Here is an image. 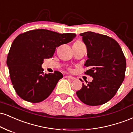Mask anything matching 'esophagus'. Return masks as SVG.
<instances>
[{"label": "esophagus", "mask_w": 133, "mask_h": 133, "mask_svg": "<svg viewBox=\"0 0 133 133\" xmlns=\"http://www.w3.org/2000/svg\"><path fill=\"white\" fill-rule=\"evenodd\" d=\"M65 77H66V78H68V79H71V80H74V79H76V78L73 77V76H71V75H66V76H65Z\"/></svg>", "instance_id": "esophagus-1"}]
</instances>
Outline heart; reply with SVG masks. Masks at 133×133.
Listing matches in <instances>:
<instances>
[{"label":"heart","mask_w":133,"mask_h":133,"mask_svg":"<svg viewBox=\"0 0 133 133\" xmlns=\"http://www.w3.org/2000/svg\"><path fill=\"white\" fill-rule=\"evenodd\" d=\"M82 43H83L82 41H79V40H78V41L75 42L74 43V44H82Z\"/></svg>","instance_id":"b5f03b06"}]
</instances>
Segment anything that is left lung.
Masks as SVG:
<instances>
[{"instance_id":"left-lung-1","label":"left lung","mask_w":133,"mask_h":133,"mask_svg":"<svg viewBox=\"0 0 133 133\" xmlns=\"http://www.w3.org/2000/svg\"><path fill=\"white\" fill-rule=\"evenodd\" d=\"M80 35L87 46L88 58L85 66L89 69L85 73L93 79L87 85L83 83L76 93L87 105H101L116 95L124 81L125 57L118 42L111 37L92 32Z\"/></svg>"}]
</instances>
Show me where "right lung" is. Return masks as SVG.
<instances>
[{"label":"right lung","mask_w":133,"mask_h":133,"mask_svg":"<svg viewBox=\"0 0 133 133\" xmlns=\"http://www.w3.org/2000/svg\"><path fill=\"white\" fill-rule=\"evenodd\" d=\"M75 34H58L46 29H36L18 35L8 54L7 64L14 90L22 99L39 103L54 90L62 73L43 75V59L54 55L56 48L68 43Z\"/></svg>","instance_id":"1"}]
</instances>
